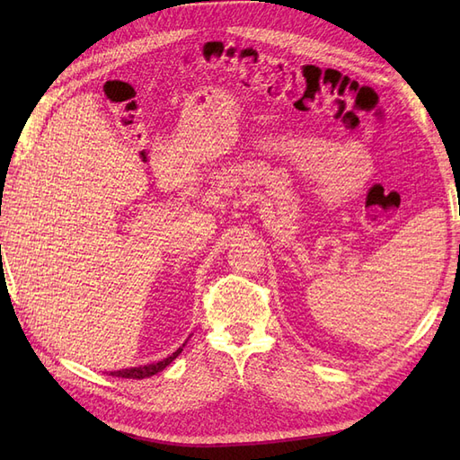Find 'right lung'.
<instances>
[{"mask_svg": "<svg viewBox=\"0 0 460 460\" xmlns=\"http://www.w3.org/2000/svg\"><path fill=\"white\" fill-rule=\"evenodd\" d=\"M182 353V347H180L178 351H174L171 357H166L159 363H153V365H146V367H136V368H124V370H117V372H111V376H117V378H130V380H144L149 378V376L161 372L164 367H169L172 360Z\"/></svg>", "mask_w": 460, "mask_h": 460, "instance_id": "add662e5", "label": "right lung"}]
</instances>
